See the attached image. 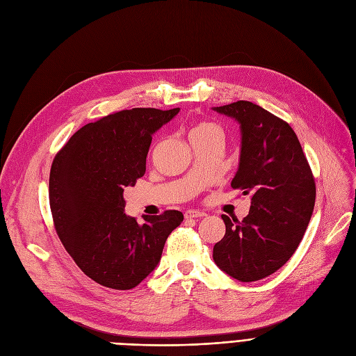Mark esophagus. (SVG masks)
Masks as SVG:
<instances>
[{
  "mask_svg": "<svg viewBox=\"0 0 356 356\" xmlns=\"http://www.w3.org/2000/svg\"><path fill=\"white\" fill-rule=\"evenodd\" d=\"M184 216H185V218H201L207 214L204 211H200V210H188V211H185Z\"/></svg>",
  "mask_w": 356,
  "mask_h": 356,
  "instance_id": "esophagus-1",
  "label": "esophagus"
}]
</instances>
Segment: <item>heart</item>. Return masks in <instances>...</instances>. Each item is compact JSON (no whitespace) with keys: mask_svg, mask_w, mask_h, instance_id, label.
I'll return each instance as SVG.
<instances>
[{"mask_svg":"<svg viewBox=\"0 0 356 356\" xmlns=\"http://www.w3.org/2000/svg\"><path fill=\"white\" fill-rule=\"evenodd\" d=\"M201 138H222V129L217 124L210 122H202L193 127L190 133V139H201Z\"/></svg>","mask_w":356,"mask_h":356,"instance_id":"1","label":"heart"}]
</instances>
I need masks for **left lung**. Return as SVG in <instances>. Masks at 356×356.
<instances>
[{
	"mask_svg": "<svg viewBox=\"0 0 356 356\" xmlns=\"http://www.w3.org/2000/svg\"><path fill=\"white\" fill-rule=\"evenodd\" d=\"M213 110L239 124L241 155L232 187L252 195L242 222L222 216L226 234L214 245L213 259L234 280L258 281L298 248L314 209V178L289 123L250 101Z\"/></svg>",
	"mask_w": 356,
	"mask_h": 356,
	"instance_id": "8db88e82",
	"label": "left lung"
}]
</instances>
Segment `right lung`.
<instances>
[{
    "label": "right lung",
    "instance_id": "add662e5",
    "mask_svg": "<svg viewBox=\"0 0 356 356\" xmlns=\"http://www.w3.org/2000/svg\"><path fill=\"white\" fill-rule=\"evenodd\" d=\"M179 108H131L81 127L55 156L49 201L66 252L95 282L131 290L154 270L165 242L184 216L168 210L136 218L123 193L145 175L152 134Z\"/></svg>",
    "mask_w": 356,
    "mask_h": 356
}]
</instances>
